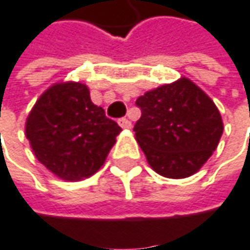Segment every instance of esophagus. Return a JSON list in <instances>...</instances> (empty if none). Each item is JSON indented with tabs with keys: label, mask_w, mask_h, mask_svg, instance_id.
<instances>
[{
	"label": "esophagus",
	"mask_w": 250,
	"mask_h": 250,
	"mask_svg": "<svg viewBox=\"0 0 250 250\" xmlns=\"http://www.w3.org/2000/svg\"><path fill=\"white\" fill-rule=\"evenodd\" d=\"M118 122H119V125H121L124 129H129V128L132 126V125H131V121L126 119V118H122V119H119Z\"/></svg>",
	"instance_id": "esophagus-1"
}]
</instances>
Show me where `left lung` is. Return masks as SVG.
<instances>
[{
  "instance_id": "1",
  "label": "left lung",
  "mask_w": 250,
  "mask_h": 250,
  "mask_svg": "<svg viewBox=\"0 0 250 250\" xmlns=\"http://www.w3.org/2000/svg\"><path fill=\"white\" fill-rule=\"evenodd\" d=\"M135 104L141 109L135 140L153 171L167 178L196 174L224 131L215 103L187 78L147 91Z\"/></svg>"
}]
</instances>
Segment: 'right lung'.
<instances>
[{"label":"right lung","instance_id":"1","mask_svg":"<svg viewBox=\"0 0 250 250\" xmlns=\"http://www.w3.org/2000/svg\"><path fill=\"white\" fill-rule=\"evenodd\" d=\"M121 131L91 102L88 86L81 82L51 85L37 100L24 125L35 158L66 181L96 174Z\"/></svg>","mask_w":250,"mask_h":250}]
</instances>
